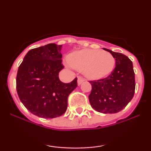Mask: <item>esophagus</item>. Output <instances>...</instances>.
I'll return each instance as SVG.
<instances>
[{
    "mask_svg": "<svg viewBox=\"0 0 151 151\" xmlns=\"http://www.w3.org/2000/svg\"><path fill=\"white\" fill-rule=\"evenodd\" d=\"M84 81V79H83L82 77H78V79H77V84L78 85H81V84H82L83 82Z\"/></svg>",
    "mask_w": 151,
    "mask_h": 151,
    "instance_id": "34e87169",
    "label": "esophagus"
}]
</instances>
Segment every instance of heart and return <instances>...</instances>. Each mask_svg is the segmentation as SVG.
Instances as JSON below:
<instances>
[{"label":"heart","instance_id":"b5f03b06","mask_svg":"<svg viewBox=\"0 0 151 151\" xmlns=\"http://www.w3.org/2000/svg\"><path fill=\"white\" fill-rule=\"evenodd\" d=\"M70 65L82 72L90 79L105 77L114 70L116 60L111 53L97 50L84 49L71 53L68 57Z\"/></svg>","mask_w":151,"mask_h":151}]
</instances>
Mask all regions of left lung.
I'll return each mask as SVG.
<instances>
[{
    "label": "left lung",
    "mask_w": 151,
    "mask_h": 151,
    "mask_svg": "<svg viewBox=\"0 0 151 151\" xmlns=\"http://www.w3.org/2000/svg\"><path fill=\"white\" fill-rule=\"evenodd\" d=\"M114 55L116 67L110 75L103 79L89 81L91 91L90 104L103 114L119 112L131 101L135 92V74L133 63L126 55L106 49Z\"/></svg>",
    "instance_id": "8db88e82"
}]
</instances>
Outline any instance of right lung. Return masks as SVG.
<instances>
[{"label": "right lung", "mask_w": 151, "mask_h": 151, "mask_svg": "<svg viewBox=\"0 0 151 151\" xmlns=\"http://www.w3.org/2000/svg\"><path fill=\"white\" fill-rule=\"evenodd\" d=\"M62 45L50 43L30 50L19 67L16 77L18 96L25 108L45 119L60 116L67 108L69 95L77 86V79L62 82Z\"/></svg>", "instance_id": "right-lung-1"}]
</instances>
